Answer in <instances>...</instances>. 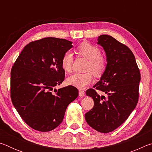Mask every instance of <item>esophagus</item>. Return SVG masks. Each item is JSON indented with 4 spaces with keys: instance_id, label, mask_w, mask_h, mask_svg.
Instances as JSON below:
<instances>
[{
    "instance_id": "1",
    "label": "esophagus",
    "mask_w": 152,
    "mask_h": 152,
    "mask_svg": "<svg viewBox=\"0 0 152 152\" xmlns=\"http://www.w3.org/2000/svg\"><path fill=\"white\" fill-rule=\"evenodd\" d=\"M84 95H85V92H84L83 90L80 89L79 90V96L80 97H83Z\"/></svg>"
}]
</instances>
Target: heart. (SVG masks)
<instances>
[{
  "instance_id": "heart-1",
  "label": "heart",
  "mask_w": 152,
  "mask_h": 152,
  "mask_svg": "<svg viewBox=\"0 0 152 152\" xmlns=\"http://www.w3.org/2000/svg\"><path fill=\"white\" fill-rule=\"evenodd\" d=\"M78 55L88 60L86 71V73H75L70 76L68 82L71 85L79 88H84L93 81V75L101 77L107 68V58L102 56L101 50L96 46L88 42H83L77 48ZM74 58L72 53L67 51L61 58V67L66 72H70L72 70Z\"/></svg>"
}]
</instances>
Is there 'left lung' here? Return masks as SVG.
Wrapping results in <instances>:
<instances>
[{"mask_svg": "<svg viewBox=\"0 0 152 152\" xmlns=\"http://www.w3.org/2000/svg\"><path fill=\"white\" fill-rule=\"evenodd\" d=\"M98 44L103 47L107 68L101 80L86 91L94 107L85 114L91 127L101 133L111 132L123 124L137 104L141 74L129 48L110 35H102ZM104 92L100 96L96 90Z\"/></svg>", "mask_w": 152, "mask_h": 152, "instance_id": "obj_1", "label": "left lung"}]
</instances>
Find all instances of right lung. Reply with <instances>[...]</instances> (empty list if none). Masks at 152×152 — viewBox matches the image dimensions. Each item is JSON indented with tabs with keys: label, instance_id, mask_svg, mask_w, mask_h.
<instances>
[{
	"label": "right lung",
	"instance_id": "obj_1",
	"mask_svg": "<svg viewBox=\"0 0 152 152\" xmlns=\"http://www.w3.org/2000/svg\"><path fill=\"white\" fill-rule=\"evenodd\" d=\"M65 39L46 37L25 46L11 72V98L23 120L35 130L47 132L62 122L67 107L78 96L76 87L53 89L62 83L61 58L72 47Z\"/></svg>",
	"mask_w": 152,
	"mask_h": 152
}]
</instances>
